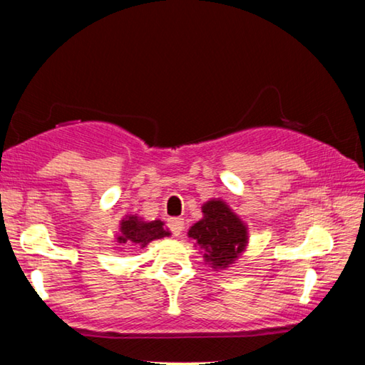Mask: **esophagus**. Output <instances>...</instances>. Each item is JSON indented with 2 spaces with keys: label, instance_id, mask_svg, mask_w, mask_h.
Listing matches in <instances>:
<instances>
[{
  "label": "esophagus",
  "instance_id": "esophagus-1",
  "mask_svg": "<svg viewBox=\"0 0 365 365\" xmlns=\"http://www.w3.org/2000/svg\"><path fill=\"white\" fill-rule=\"evenodd\" d=\"M169 228H170V232L175 235V237H178V235H180L183 230V219H180V217L169 219Z\"/></svg>",
  "mask_w": 365,
  "mask_h": 365
}]
</instances>
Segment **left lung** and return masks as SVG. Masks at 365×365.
I'll return each instance as SVG.
<instances>
[{"label": "left lung", "instance_id": "left-lung-1", "mask_svg": "<svg viewBox=\"0 0 365 365\" xmlns=\"http://www.w3.org/2000/svg\"><path fill=\"white\" fill-rule=\"evenodd\" d=\"M202 219L190 227L188 237L200 246L205 262L214 270H225L248 248L250 230L246 222L220 197L201 206Z\"/></svg>", "mask_w": 365, "mask_h": 365}]
</instances>
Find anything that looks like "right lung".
I'll return each mask as SVG.
<instances>
[{
  "mask_svg": "<svg viewBox=\"0 0 365 365\" xmlns=\"http://www.w3.org/2000/svg\"><path fill=\"white\" fill-rule=\"evenodd\" d=\"M164 237H170V232L163 220H145L138 214H127L120 220L115 242L119 245L135 246V248H145L153 240Z\"/></svg>",
  "mask_w": 365,
  "mask_h": 365,
  "instance_id": "1",
  "label": "right lung"
}]
</instances>
